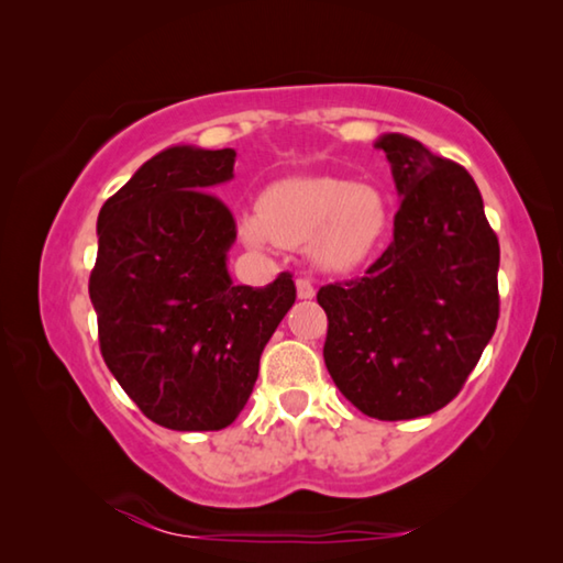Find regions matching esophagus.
Returning <instances> with one entry per match:
<instances>
[{
    "label": "esophagus",
    "mask_w": 563,
    "mask_h": 563,
    "mask_svg": "<svg viewBox=\"0 0 563 563\" xmlns=\"http://www.w3.org/2000/svg\"><path fill=\"white\" fill-rule=\"evenodd\" d=\"M295 288H298V298H300V300L316 298V285H312L308 278H298V280H295Z\"/></svg>",
    "instance_id": "esophagus-1"
}]
</instances>
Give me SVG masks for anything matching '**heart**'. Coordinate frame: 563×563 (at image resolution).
<instances>
[{
	"instance_id": "1",
	"label": "heart",
	"mask_w": 563,
	"mask_h": 563,
	"mask_svg": "<svg viewBox=\"0 0 563 563\" xmlns=\"http://www.w3.org/2000/svg\"><path fill=\"white\" fill-rule=\"evenodd\" d=\"M389 228L387 201L373 186L312 176L285 178L263 190L258 213L241 216L251 245L300 247L322 271L345 273L373 258Z\"/></svg>"
}]
</instances>
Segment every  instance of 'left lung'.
<instances>
[{
    "label": "left lung",
    "instance_id": "obj_1",
    "mask_svg": "<svg viewBox=\"0 0 563 563\" xmlns=\"http://www.w3.org/2000/svg\"><path fill=\"white\" fill-rule=\"evenodd\" d=\"M393 168L395 241L365 278L325 285L322 355L360 412L415 419L452 402L499 320V241L466 170L402 133L377 139Z\"/></svg>",
    "mask_w": 563,
    "mask_h": 563
}]
</instances>
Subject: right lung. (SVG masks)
<instances>
[{
    "label": "right lung",
    "instance_id": "obj_1",
    "mask_svg": "<svg viewBox=\"0 0 563 563\" xmlns=\"http://www.w3.org/2000/svg\"><path fill=\"white\" fill-rule=\"evenodd\" d=\"M235 151L170 146L101 206L89 295L111 375L151 422L223 430L258 379L263 347L295 302L292 275L233 285L235 221L211 194Z\"/></svg>",
    "mask_w": 563,
    "mask_h": 563
}]
</instances>
